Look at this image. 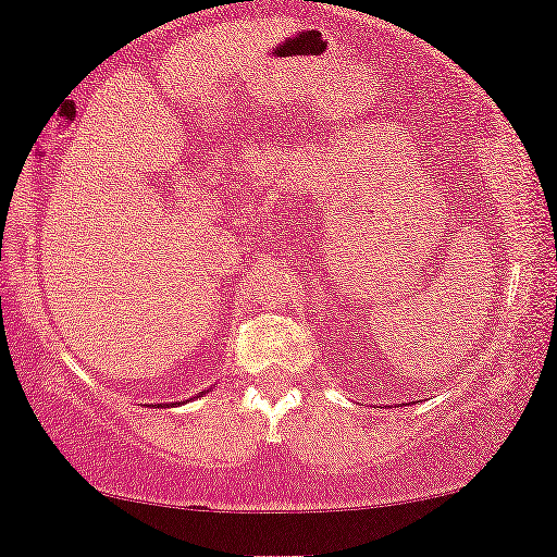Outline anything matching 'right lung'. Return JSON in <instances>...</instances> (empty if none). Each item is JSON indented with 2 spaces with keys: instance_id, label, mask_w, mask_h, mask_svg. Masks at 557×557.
I'll return each instance as SVG.
<instances>
[{
  "instance_id": "obj_1",
  "label": "right lung",
  "mask_w": 557,
  "mask_h": 557,
  "mask_svg": "<svg viewBox=\"0 0 557 557\" xmlns=\"http://www.w3.org/2000/svg\"><path fill=\"white\" fill-rule=\"evenodd\" d=\"M172 406H177V403H172Z\"/></svg>"
}]
</instances>
